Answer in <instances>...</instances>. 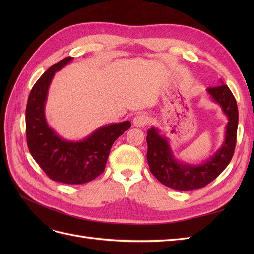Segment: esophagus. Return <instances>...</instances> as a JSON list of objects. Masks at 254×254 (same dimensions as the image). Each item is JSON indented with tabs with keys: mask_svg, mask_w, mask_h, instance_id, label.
<instances>
[{
	"mask_svg": "<svg viewBox=\"0 0 254 254\" xmlns=\"http://www.w3.org/2000/svg\"><path fill=\"white\" fill-rule=\"evenodd\" d=\"M147 122H148V118L146 117L145 114H137L133 119V125L135 127L143 128L146 124H147Z\"/></svg>",
	"mask_w": 254,
	"mask_h": 254,
	"instance_id": "esophagus-1",
	"label": "esophagus"
}]
</instances>
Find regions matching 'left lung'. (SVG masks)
Segmentation results:
<instances>
[{"label": "left lung", "mask_w": 254, "mask_h": 254, "mask_svg": "<svg viewBox=\"0 0 254 254\" xmlns=\"http://www.w3.org/2000/svg\"><path fill=\"white\" fill-rule=\"evenodd\" d=\"M205 91L228 119L224 142L213 156L201 163L184 162L175 156L170 141L158 127L151 126L146 136L147 161L151 174L164 186L177 190H191L205 187L224 172L233 157L238 125L235 98L226 84L207 88Z\"/></svg>", "instance_id": "obj_1"}]
</instances>
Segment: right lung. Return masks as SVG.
<instances>
[{
  "instance_id": "1",
  "label": "right lung",
  "mask_w": 254,
  "mask_h": 254,
  "mask_svg": "<svg viewBox=\"0 0 254 254\" xmlns=\"http://www.w3.org/2000/svg\"><path fill=\"white\" fill-rule=\"evenodd\" d=\"M66 57L45 71L37 80L26 106V137L28 149L43 172L54 181L82 184L101 175L113 143L131 127L130 121L104 125L82 140H67L54 130L45 117L49 88L55 73L66 66Z\"/></svg>"
}]
</instances>
